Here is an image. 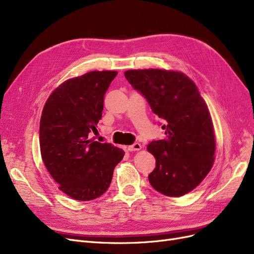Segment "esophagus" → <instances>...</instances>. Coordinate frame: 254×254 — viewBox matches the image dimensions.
<instances>
[{"instance_id":"1","label":"esophagus","mask_w":254,"mask_h":254,"mask_svg":"<svg viewBox=\"0 0 254 254\" xmlns=\"http://www.w3.org/2000/svg\"><path fill=\"white\" fill-rule=\"evenodd\" d=\"M142 148V146L140 143H134L132 145L128 146V150L129 151H135V150H140Z\"/></svg>"}]
</instances>
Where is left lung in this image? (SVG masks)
Masks as SVG:
<instances>
[{"label": "left lung", "mask_w": 254, "mask_h": 254, "mask_svg": "<svg viewBox=\"0 0 254 254\" xmlns=\"http://www.w3.org/2000/svg\"><path fill=\"white\" fill-rule=\"evenodd\" d=\"M125 77L163 120L165 137L147 146L156 158L148 175L151 187L170 197L190 193L211 171L216 146L211 115L196 84L181 72L159 68L129 70Z\"/></svg>", "instance_id": "8db88e82"}]
</instances>
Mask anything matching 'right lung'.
<instances>
[{
	"mask_svg": "<svg viewBox=\"0 0 254 254\" xmlns=\"http://www.w3.org/2000/svg\"><path fill=\"white\" fill-rule=\"evenodd\" d=\"M117 75L93 71L68 79L43 107L39 131L43 163L59 190L76 200L102 196L125 155L110 143L90 140V134L97 132L105 93Z\"/></svg>",
	"mask_w": 254,
	"mask_h": 254,
	"instance_id": "add662e5",
	"label": "right lung"
}]
</instances>
